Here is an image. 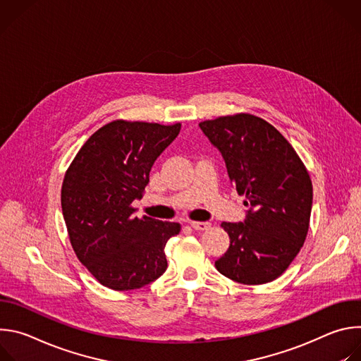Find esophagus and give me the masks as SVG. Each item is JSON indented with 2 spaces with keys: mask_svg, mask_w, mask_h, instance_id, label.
Instances as JSON below:
<instances>
[{
  "mask_svg": "<svg viewBox=\"0 0 361 361\" xmlns=\"http://www.w3.org/2000/svg\"><path fill=\"white\" fill-rule=\"evenodd\" d=\"M190 226H191L194 230H198V231L209 230V228H210V223H207V221H191Z\"/></svg>",
  "mask_w": 361,
  "mask_h": 361,
  "instance_id": "1",
  "label": "esophagus"
}]
</instances>
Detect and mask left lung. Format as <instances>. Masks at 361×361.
I'll return each instance as SVG.
<instances>
[{
  "instance_id": "8db88e82",
  "label": "left lung",
  "mask_w": 361,
  "mask_h": 361,
  "mask_svg": "<svg viewBox=\"0 0 361 361\" xmlns=\"http://www.w3.org/2000/svg\"><path fill=\"white\" fill-rule=\"evenodd\" d=\"M221 152L233 187L245 195V219L223 223L228 250L216 269L241 284H264L281 276L304 244L313 185L291 144L267 121L251 114L198 124Z\"/></svg>"
}]
</instances>
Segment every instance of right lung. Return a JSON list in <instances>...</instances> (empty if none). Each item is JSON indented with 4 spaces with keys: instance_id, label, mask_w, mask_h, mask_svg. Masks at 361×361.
Here are the masks:
<instances>
[{
    "instance_id": "add662e5",
    "label": "right lung",
    "mask_w": 361,
    "mask_h": 361,
    "mask_svg": "<svg viewBox=\"0 0 361 361\" xmlns=\"http://www.w3.org/2000/svg\"><path fill=\"white\" fill-rule=\"evenodd\" d=\"M181 124L109 123L81 147L66 173L61 207L78 260L109 288H141L167 270L164 247L178 223L135 217L149 171Z\"/></svg>"
}]
</instances>
